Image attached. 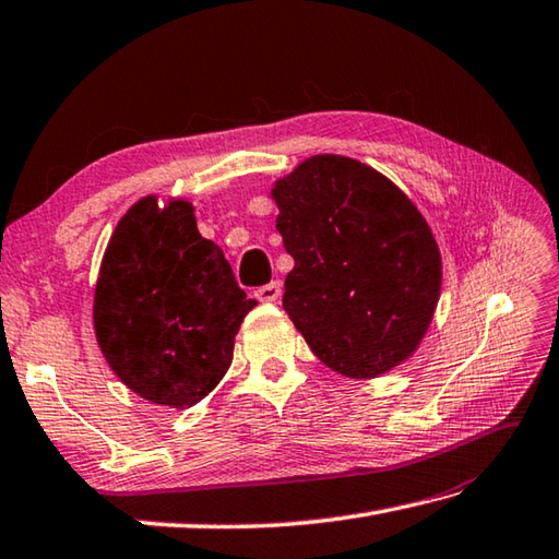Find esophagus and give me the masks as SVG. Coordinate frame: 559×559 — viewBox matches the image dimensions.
Here are the masks:
<instances>
[{"label":"esophagus","instance_id":"1","mask_svg":"<svg viewBox=\"0 0 559 559\" xmlns=\"http://www.w3.org/2000/svg\"><path fill=\"white\" fill-rule=\"evenodd\" d=\"M255 296H258L260 301H267V304L277 301L280 296H282V284L280 282H270V284H265V287H258Z\"/></svg>","mask_w":559,"mask_h":559}]
</instances>
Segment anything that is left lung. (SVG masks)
<instances>
[{"label":"left lung","mask_w":559,"mask_h":559,"mask_svg":"<svg viewBox=\"0 0 559 559\" xmlns=\"http://www.w3.org/2000/svg\"><path fill=\"white\" fill-rule=\"evenodd\" d=\"M272 200L294 258L282 306L313 355L349 379L413 355L437 309L441 255L405 192L355 158L318 154Z\"/></svg>","instance_id":"8db88e82"}]
</instances>
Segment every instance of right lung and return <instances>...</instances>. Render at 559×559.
<instances>
[{
    "instance_id": "1",
    "label": "right lung",
    "mask_w": 559,
    "mask_h": 559,
    "mask_svg": "<svg viewBox=\"0 0 559 559\" xmlns=\"http://www.w3.org/2000/svg\"><path fill=\"white\" fill-rule=\"evenodd\" d=\"M258 301L222 248L202 238L192 204L134 202L110 236L94 328L110 369L144 401L192 407L222 381L234 337Z\"/></svg>"
}]
</instances>
